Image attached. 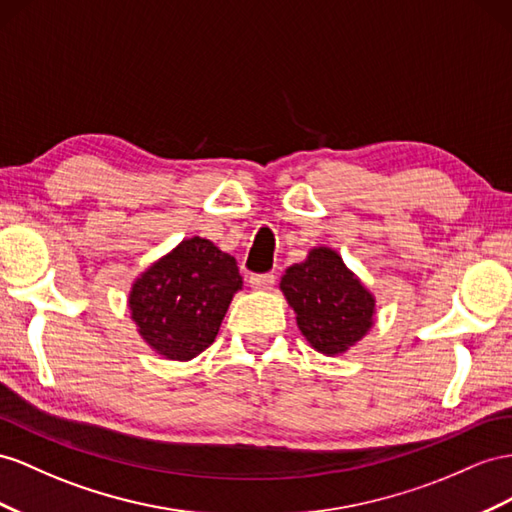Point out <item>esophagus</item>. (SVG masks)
Here are the masks:
<instances>
[{
	"mask_svg": "<svg viewBox=\"0 0 512 512\" xmlns=\"http://www.w3.org/2000/svg\"><path fill=\"white\" fill-rule=\"evenodd\" d=\"M274 274L272 272H266V274H251V277H248V285L253 287V290H257V292H266V290H272V285H274Z\"/></svg>",
	"mask_w": 512,
	"mask_h": 512,
	"instance_id": "34e87169",
	"label": "esophagus"
}]
</instances>
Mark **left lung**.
Masks as SVG:
<instances>
[{"label": "left lung", "mask_w": 512, "mask_h": 512, "mask_svg": "<svg viewBox=\"0 0 512 512\" xmlns=\"http://www.w3.org/2000/svg\"><path fill=\"white\" fill-rule=\"evenodd\" d=\"M279 287L300 333L324 357L344 355L372 329L374 294L329 246H313L305 261L285 270Z\"/></svg>", "instance_id": "obj_1"}]
</instances>
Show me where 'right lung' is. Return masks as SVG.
<instances>
[{"label": "right lung", "instance_id": "add662e5", "mask_svg": "<svg viewBox=\"0 0 512 512\" xmlns=\"http://www.w3.org/2000/svg\"><path fill=\"white\" fill-rule=\"evenodd\" d=\"M238 264L229 253L194 235L179 242L131 283L129 311L140 337L157 355L190 361L214 344L235 292Z\"/></svg>", "mask_w": 512, "mask_h": 512}]
</instances>
